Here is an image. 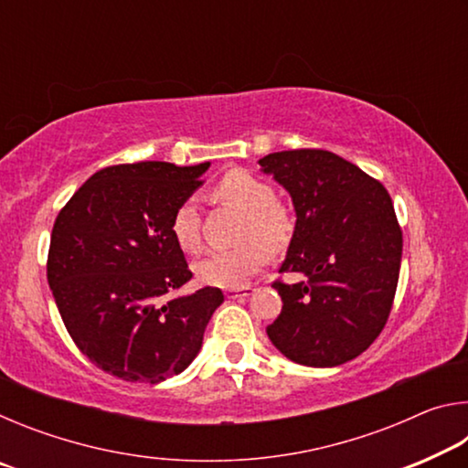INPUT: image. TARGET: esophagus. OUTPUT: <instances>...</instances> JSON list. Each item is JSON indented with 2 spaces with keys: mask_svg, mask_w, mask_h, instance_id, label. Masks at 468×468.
<instances>
[{
  "mask_svg": "<svg viewBox=\"0 0 468 468\" xmlns=\"http://www.w3.org/2000/svg\"><path fill=\"white\" fill-rule=\"evenodd\" d=\"M253 292L251 287H241V289H229L225 295L227 299H241V297H250Z\"/></svg>",
  "mask_w": 468,
  "mask_h": 468,
  "instance_id": "obj_1",
  "label": "esophagus"
}]
</instances>
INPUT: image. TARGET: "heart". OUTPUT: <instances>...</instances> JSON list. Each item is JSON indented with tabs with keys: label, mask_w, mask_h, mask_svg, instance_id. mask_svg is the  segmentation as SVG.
Here are the masks:
<instances>
[{
	"label": "heart",
	"mask_w": 468,
	"mask_h": 468,
	"mask_svg": "<svg viewBox=\"0 0 468 468\" xmlns=\"http://www.w3.org/2000/svg\"><path fill=\"white\" fill-rule=\"evenodd\" d=\"M220 204L243 212L239 248L217 251L196 262V279L208 287L239 289L268 262V248L282 250L292 233L287 208L276 202L274 187L248 171H231L215 187ZM173 239L187 253L202 250L200 212L194 200H184L171 217Z\"/></svg>",
	"instance_id": "b5f03b06"
}]
</instances>
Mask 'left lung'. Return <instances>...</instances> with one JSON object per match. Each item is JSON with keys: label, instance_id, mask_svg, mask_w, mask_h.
<instances>
[{"label": "left lung", "instance_id": "8db88e82", "mask_svg": "<svg viewBox=\"0 0 468 468\" xmlns=\"http://www.w3.org/2000/svg\"><path fill=\"white\" fill-rule=\"evenodd\" d=\"M258 163L292 197L297 223L279 272L301 274L272 282L282 310L268 338L301 366H343L374 343L392 310L402 258L392 197L328 150H282Z\"/></svg>", "mask_w": 468, "mask_h": 468}]
</instances>
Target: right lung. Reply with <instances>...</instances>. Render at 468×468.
Returning <instances> with one entry per match:
<instances>
[{"instance_id": "right-lung-1", "label": "right lung", "mask_w": 468, "mask_h": 468, "mask_svg": "<svg viewBox=\"0 0 468 468\" xmlns=\"http://www.w3.org/2000/svg\"><path fill=\"white\" fill-rule=\"evenodd\" d=\"M208 167L144 161L101 169L55 218L47 281L61 320L94 366L125 382L181 374L225 299L217 287L169 297L192 279L171 217Z\"/></svg>"}]
</instances>
